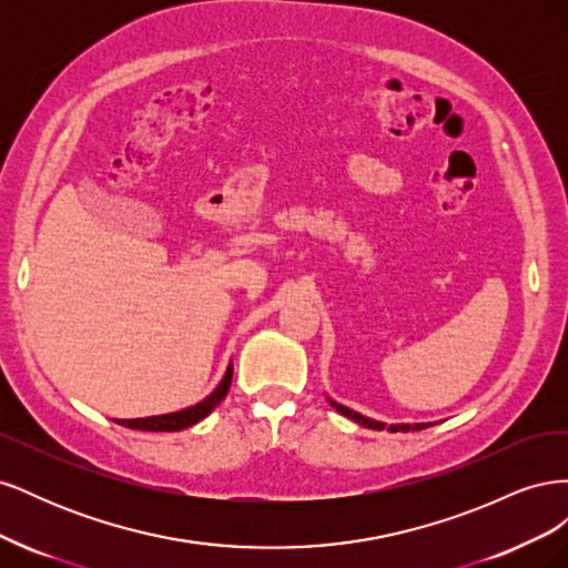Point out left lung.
<instances>
[{
	"instance_id": "obj_1",
	"label": "left lung",
	"mask_w": 568,
	"mask_h": 568,
	"mask_svg": "<svg viewBox=\"0 0 568 568\" xmlns=\"http://www.w3.org/2000/svg\"><path fill=\"white\" fill-rule=\"evenodd\" d=\"M332 403V407L336 409V412H341L343 417H348V419H353V422H357V424H363V426H367V428H374V432H382V428H388V432H419V428H426L428 424H390V426H386V424H382V422H374V419H369V417H363L359 415V412H353V409H348V407H343V405H338V403H334V400H329Z\"/></svg>"
}]
</instances>
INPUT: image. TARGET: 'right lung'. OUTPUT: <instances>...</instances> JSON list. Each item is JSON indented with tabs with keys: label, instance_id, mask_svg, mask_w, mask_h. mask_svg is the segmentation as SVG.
Segmentation results:
<instances>
[{
	"label": "right lung",
	"instance_id": "add662e5",
	"mask_svg": "<svg viewBox=\"0 0 568 568\" xmlns=\"http://www.w3.org/2000/svg\"><path fill=\"white\" fill-rule=\"evenodd\" d=\"M230 384H232V365L227 367L220 386L209 395V398L192 407L173 412V415H159V417H144V419H115V422L128 428H136V432H182V428L194 426L203 417H209L211 412L220 405V400L227 395Z\"/></svg>",
	"mask_w": 568,
	"mask_h": 568
}]
</instances>
